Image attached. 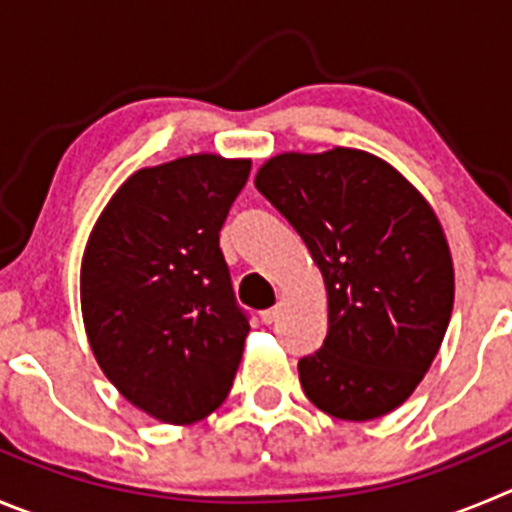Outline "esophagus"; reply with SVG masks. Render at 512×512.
Instances as JSON below:
<instances>
[{"label": "esophagus", "instance_id": "esophagus-1", "mask_svg": "<svg viewBox=\"0 0 512 512\" xmlns=\"http://www.w3.org/2000/svg\"><path fill=\"white\" fill-rule=\"evenodd\" d=\"M260 318H262V323H267V326H272V323H275V321H278V318H280V308H267V310H262Z\"/></svg>", "mask_w": 512, "mask_h": 512}]
</instances>
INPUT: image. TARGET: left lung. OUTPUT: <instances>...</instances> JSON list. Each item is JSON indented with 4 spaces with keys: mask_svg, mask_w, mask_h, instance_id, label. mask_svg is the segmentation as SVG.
<instances>
[{
    "mask_svg": "<svg viewBox=\"0 0 512 512\" xmlns=\"http://www.w3.org/2000/svg\"><path fill=\"white\" fill-rule=\"evenodd\" d=\"M255 186L326 283V341L298 361L305 396L346 422L394 412L432 366L455 303L434 209L394 166L343 146L272 156Z\"/></svg>",
    "mask_w": 512,
    "mask_h": 512,
    "instance_id": "8db88e82",
    "label": "left lung"
}]
</instances>
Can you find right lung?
<instances>
[{
  "label": "right lung",
  "mask_w": 512,
  "mask_h": 512,
  "mask_svg": "<svg viewBox=\"0 0 512 512\" xmlns=\"http://www.w3.org/2000/svg\"><path fill=\"white\" fill-rule=\"evenodd\" d=\"M250 166L194 154L136 171L85 245L80 305L95 361L159 422H199L232 389L250 323L219 229Z\"/></svg>",
  "instance_id": "right-lung-1"
}]
</instances>
